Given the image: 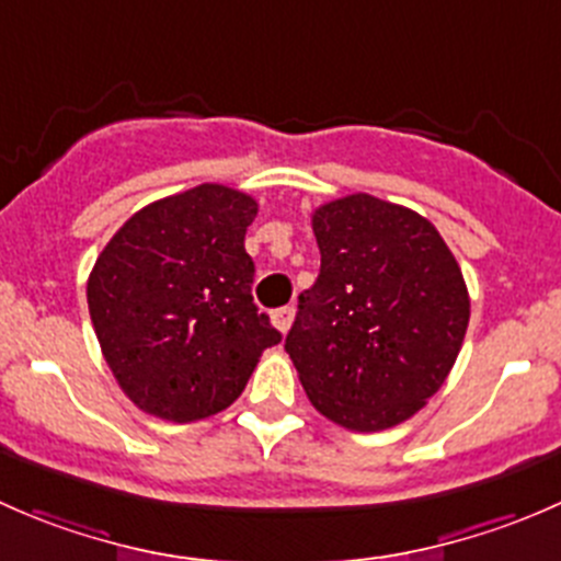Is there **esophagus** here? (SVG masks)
Listing matches in <instances>:
<instances>
[{
	"label": "esophagus",
	"mask_w": 561,
	"mask_h": 561,
	"mask_svg": "<svg viewBox=\"0 0 561 561\" xmlns=\"http://www.w3.org/2000/svg\"><path fill=\"white\" fill-rule=\"evenodd\" d=\"M293 320H296V309H293V307H279V309H274V312H271V322H274L276 331H282V333L290 331Z\"/></svg>",
	"instance_id": "esophagus-1"
}]
</instances>
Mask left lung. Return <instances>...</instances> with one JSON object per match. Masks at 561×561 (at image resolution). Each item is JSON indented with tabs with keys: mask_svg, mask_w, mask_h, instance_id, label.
<instances>
[{
	"mask_svg": "<svg viewBox=\"0 0 561 561\" xmlns=\"http://www.w3.org/2000/svg\"><path fill=\"white\" fill-rule=\"evenodd\" d=\"M320 276L285 339L317 412L350 432L415 415L454 369L469 293L454 252L412 208L375 195L312 214Z\"/></svg>",
	"mask_w": 561,
	"mask_h": 561,
	"instance_id": "left-lung-1",
	"label": "left lung"
}]
</instances>
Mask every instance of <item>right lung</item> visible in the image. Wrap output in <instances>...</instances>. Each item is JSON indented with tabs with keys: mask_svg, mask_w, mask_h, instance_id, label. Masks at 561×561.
Returning a JSON list of instances; mask_svg holds the SVG:
<instances>
[{
	"mask_svg": "<svg viewBox=\"0 0 561 561\" xmlns=\"http://www.w3.org/2000/svg\"><path fill=\"white\" fill-rule=\"evenodd\" d=\"M254 217V197L201 184L140 208L100 252L87 285L94 333L116 382L149 415H217L282 342L252 301L244 236Z\"/></svg>",
	"mask_w": 561,
	"mask_h": 561,
	"instance_id": "1",
	"label": "right lung"
}]
</instances>
